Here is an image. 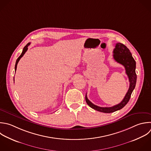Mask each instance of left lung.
Returning <instances> with one entry per match:
<instances>
[{
	"mask_svg": "<svg viewBox=\"0 0 151 151\" xmlns=\"http://www.w3.org/2000/svg\"><path fill=\"white\" fill-rule=\"evenodd\" d=\"M113 58L114 60L123 65L125 68L126 73L128 76L130 82L129 88L126 93L123 100L115 106L110 107H102L97 106L92 103L87 98V94H86V101L87 104L92 109L106 113H110L116 111L117 110L122 109L129 101L132 91H133L136 83L137 76L136 74V62L133 58L131 52L123 44L117 43L115 46V48L113 50Z\"/></svg>",
	"mask_w": 151,
	"mask_h": 151,
	"instance_id": "1",
	"label": "left lung"
}]
</instances>
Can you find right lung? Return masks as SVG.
Returning a JSON list of instances; mask_svg holds the SVG:
<instances>
[{
	"label": "right lung",
	"mask_w": 151,
	"mask_h": 151,
	"mask_svg": "<svg viewBox=\"0 0 151 151\" xmlns=\"http://www.w3.org/2000/svg\"><path fill=\"white\" fill-rule=\"evenodd\" d=\"M30 42H29V43H28L27 45H26V46L24 48V49H23V51H22V54H21V55L18 58V59H17V61H16V64H15V71H16V70H17V64H18V62H19V61L20 60V59L24 56V55L25 54V53L27 52V51L28 50V47L30 45Z\"/></svg>",
	"instance_id": "add662e5"
}]
</instances>
